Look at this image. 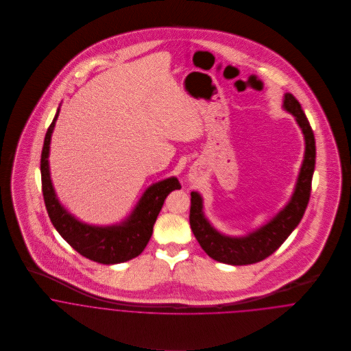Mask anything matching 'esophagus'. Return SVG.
Returning a JSON list of instances; mask_svg holds the SVG:
<instances>
[{"mask_svg":"<svg viewBox=\"0 0 351 351\" xmlns=\"http://www.w3.org/2000/svg\"><path fill=\"white\" fill-rule=\"evenodd\" d=\"M191 180H192V181H193V180H195V178H191Z\"/></svg>","mask_w":351,"mask_h":351,"instance_id":"34e87169","label":"esophagus"}]
</instances>
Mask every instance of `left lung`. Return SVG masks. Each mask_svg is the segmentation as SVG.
Instances as JSON below:
<instances>
[{
	"label": "left lung",
	"mask_w": 351,
	"mask_h": 351,
	"mask_svg": "<svg viewBox=\"0 0 351 351\" xmlns=\"http://www.w3.org/2000/svg\"><path fill=\"white\" fill-rule=\"evenodd\" d=\"M282 108L293 114L304 135L305 151L301 163L298 181L291 200L266 224L242 237H231L217 231L204 215V201L199 192H192L189 221L192 231L205 251L212 259L234 266L251 265L263 261L277 250L299 226L306 209L312 176L315 171L316 146L313 131L301 109L300 102L293 95L285 93Z\"/></svg>",
	"instance_id": "left-lung-1"
}]
</instances>
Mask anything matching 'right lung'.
I'll return each instance as SVG.
<instances>
[{"instance_id": "right-lung-1", "label": "right lung", "mask_w": 351, "mask_h": 351, "mask_svg": "<svg viewBox=\"0 0 351 351\" xmlns=\"http://www.w3.org/2000/svg\"><path fill=\"white\" fill-rule=\"evenodd\" d=\"M60 106L56 109L42 150L40 173L45 204L51 223L59 235L85 258L102 265L127 262L138 256L147 246L154 223L162 209L165 199L181 185L176 177L165 178L149 186L135 205L131 215L121 223L112 226H93L78 220L56 197L50 176L51 136Z\"/></svg>"}]
</instances>
